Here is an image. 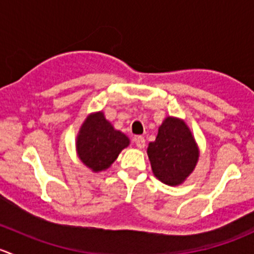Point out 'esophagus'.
<instances>
[{"mask_svg": "<svg viewBox=\"0 0 254 254\" xmlns=\"http://www.w3.org/2000/svg\"><path fill=\"white\" fill-rule=\"evenodd\" d=\"M135 143H136V146L139 148H143L145 147V139H143L142 136H136L135 137Z\"/></svg>", "mask_w": 254, "mask_h": 254, "instance_id": "1", "label": "esophagus"}]
</instances>
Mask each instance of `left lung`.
I'll return each instance as SVG.
<instances>
[{
    "instance_id": "1",
    "label": "left lung",
    "mask_w": 254,
    "mask_h": 254,
    "mask_svg": "<svg viewBox=\"0 0 254 254\" xmlns=\"http://www.w3.org/2000/svg\"><path fill=\"white\" fill-rule=\"evenodd\" d=\"M147 155L156 178L168 186H179L195 168L199 148L188 125L178 118L167 117L155 141L148 143Z\"/></svg>"
}]
</instances>
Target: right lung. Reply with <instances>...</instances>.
<instances>
[{"instance_id":"obj_1","label":"right lung","mask_w":254,"mask_h":254,"mask_svg":"<svg viewBox=\"0 0 254 254\" xmlns=\"http://www.w3.org/2000/svg\"><path fill=\"white\" fill-rule=\"evenodd\" d=\"M130 143L129 137L104 117L103 112L92 113L79 129L76 150L79 160L93 172H101L112 166L123 148Z\"/></svg>"}]
</instances>
